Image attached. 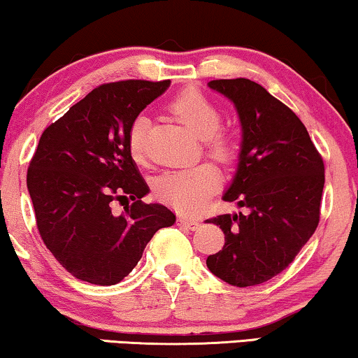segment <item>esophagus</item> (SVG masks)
<instances>
[{
	"label": "esophagus",
	"instance_id": "1",
	"mask_svg": "<svg viewBox=\"0 0 358 358\" xmlns=\"http://www.w3.org/2000/svg\"><path fill=\"white\" fill-rule=\"evenodd\" d=\"M178 222H179V226L187 227V229H192V231H195L196 227H199V221L192 220V217H187V216H179Z\"/></svg>",
	"mask_w": 358,
	"mask_h": 358
}]
</instances>
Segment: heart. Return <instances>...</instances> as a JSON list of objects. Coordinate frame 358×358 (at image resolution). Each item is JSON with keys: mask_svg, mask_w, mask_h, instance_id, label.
<instances>
[{"mask_svg": "<svg viewBox=\"0 0 358 358\" xmlns=\"http://www.w3.org/2000/svg\"><path fill=\"white\" fill-rule=\"evenodd\" d=\"M173 115L182 121L185 127L203 138L205 148L220 162H229L236 153V141L229 132L221 131V113L203 93L187 89L180 92L169 103ZM150 121L147 116L132 119L127 129V150L136 162L147 157V136ZM220 185V173L211 163L171 169L157 179V194L173 208L192 213L201 208Z\"/></svg>", "mask_w": 358, "mask_h": 358, "instance_id": "heart-1", "label": "heart"}]
</instances>
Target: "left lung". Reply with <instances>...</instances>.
Wrapping results in <instances>:
<instances>
[{
    "mask_svg": "<svg viewBox=\"0 0 358 358\" xmlns=\"http://www.w3.org/2000/svg\"><path fill=\"white\" fill-rule=\"evenodd\" d=\"M208 87L234 103L242 129L239 163L222 200L248 213L206 220L224 232V247L206 266L231 286H257L284 271L313 236L324 164L302 121L260 84L221 79Z\"/></svg>",
    "mask_w": 358,
    "mask_h": 358,
    "instance_id": "left-lung-1",
    "label": "left lung"
}]
</instances>
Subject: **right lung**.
I'll list each match as a JSON object with an SVG mask.
<instances>
[{"instance_id":"right-lung-1","label":"right lung","mask_w":358,"mask_h":358,"mask_svg":"<svg viewBox=\"0 0 358 358\" xmlns=\"http://www.w3.org/2000/svg\"><path fill=\"white\" fill-rule=\"evenodd\" d=\"M169 85L171 80L100 85L41 134L27 171L38 232L80 281L121 282L155 232L176 222L164 205L142 201L150 189L127 150L132 119ZM127 198L133 203L121 215L113 214L112 201Z\"/></svg>"}]
</instances>
